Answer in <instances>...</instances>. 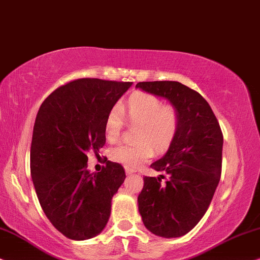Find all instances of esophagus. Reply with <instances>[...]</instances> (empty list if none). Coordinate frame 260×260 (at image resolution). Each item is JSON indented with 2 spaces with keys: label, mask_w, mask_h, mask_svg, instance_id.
Masks as SVG:
<instances>
[{
  "label": "esophagus",
  "mask_w": 260,
  "mask_h": 260,
  "mask_svg": "<svg viewBox=\"0 0 260 260\" xmlns=\"http://www.w3.org/2000/svg\"><path fill=\"white\" fill-rule=\"evenodd\" d=\"M134 172H136V170H134V169L126 168V174H127V175H132V174H134Z\"/></svg>",
  "instance_id": "esophagus-1"
}]
</instances>
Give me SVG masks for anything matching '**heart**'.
I'll list each match as a JSON object with an SVG mask.
<instances>
[{
	"label": "heart",
	"instance_id": "1",
	"mask_svg": "<svg viewBox=\"0 0 260 260\" xmlns=\"http://www.w3.org/2000/svg\"><path fill=\"white\" fill-rule=\"evenodd\" d=\"M128 123L138 126L134 131V144H122L110 151L112 160L126 168L136 169L143 165L155 152L169 147L179 127V112L175 106L164 105L158 96L148 92H137L127 100L123 107ZM124 126L122 109L114 106L107 114L105 132L109 143L120 139Z\"/></svg>",
	"mask_w": 260,
	"mask_h": 260
}]
</instances>
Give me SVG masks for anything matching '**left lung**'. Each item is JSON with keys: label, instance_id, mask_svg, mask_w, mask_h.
<instances>
[{"label": "left lung", "instance_id": "1", "mask_svg": "<svg viewBox=\"0 0 260 260\" xmlns=\"http://www.w3.org/2000/svg\"><path fill=\"white\" fill-rule=\"evenodd\" d=\"M150 94L168 99L179 112V127L164 157L151 165L160 177H144L138 196L145 227L155 235L189 233L205 215L220 182L223 137L208 102L179 82H139ZM167 176V182L161 179Z\"/></svg>", "mask_w": 260, "mask_h": 260}]
</instances>
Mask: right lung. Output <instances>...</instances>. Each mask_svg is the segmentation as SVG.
Segmentation results:
<instances>
[{"label":"right lung","mask_w":260,"mask_h":260,"mask_svg":"<svg viewBox=\"0 0 260 260\" xmlns=\"http://www.w3.org/2000/svg\"><path fill=\"white\" fill-rule=\"evenodd\" d=\"M132 82L79 78L55 89L38 112L30 145V176L51 223L72 240L106 227L112 199L122 184L123 166L106 159L90 174L89 151L106 144L107 114Z\"/></svg>","instance_id":"add662e5"}]
</instances>
